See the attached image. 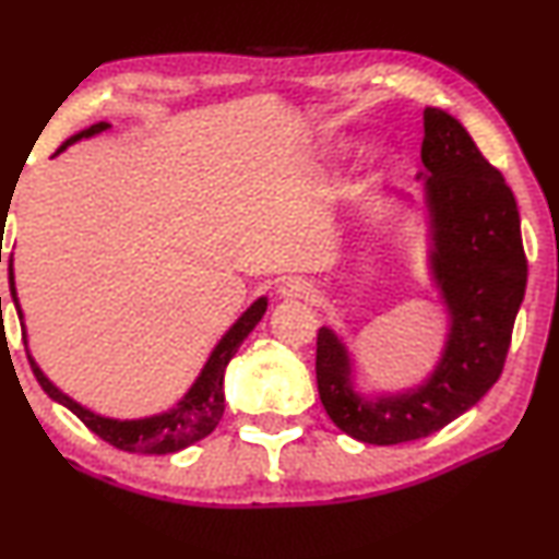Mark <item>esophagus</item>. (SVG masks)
<instances>
[{
    "label": "esophagus",
    "mask_w": 559,
    "mask_h": 559,
    "mask_svg": "<svg viewBox=\"0 0 559 559\" xmlns=\"http://www.w3.org/2000/svg\"><path fill=\"white\" fill-rule=\"evenodd\" d=\"M278 294L283 298H304V301H311V298L317 296V286L304 276H288L281 281Z\"/></svg>",
    "instance_id": "1"
}]
</instances>
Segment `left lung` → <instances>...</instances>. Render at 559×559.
<instances>
[{
  "instance_id": "1",
  "label": "left lung",
  "mask_w": 559,
  "mask_h": 559,
  "mask_svg": "<svg viewBox=\"0 0 559 559\" xmlns=\"http://www.w3.org/2000/svg\"><path fill=\"white\" fill-rule=\"evenodd\" d=\"M430 273L448 309V340L433 372L415 390L361 397L352 359L329 326L317 336V384L334 426L361 443L426 438L474 407L499 380L526 288L519 210L497 167L440 108L423 111Z\"/></svg>"
}]
</instances>
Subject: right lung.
I'll return each mask as SVG.
<instances>
[{"mask_svg": "<svg viewBox=\"0 0 559 559\" xmlns=\"http://www.w3.org/2000/svg\"><path fill=\"white\" fill-rule=\"evenodd\" d=\"M106 129H108L106 121L93 123L91 129L70 136L55 154H60L62 148L75 144L78 139L96 136V133L106 131ZM10 290H12V301H14V306H17L20 324L25 326V319H22V309L17 301V288H14L12 261H10ZM265 309H269V298L261 296L258 301H253V306H250V309L242 313L238 321H235L230 329H227V334L217 342V347L212 349L210 359L204 361L198 380H194L192 388L187 390V395L179 400L171 411L159 413V415H148V418H139V420H116V418H104V415L91 413L88 407L78 405L73 397H68L66 392H60L58 388H55V384L43 374V369L37 367V361L33 359L29 352H27V359L37 377V382H40V388L47 392V395H50L55 403L66 405L70 413L78 415V418L85 423V428L93 430L98 438H104L106 443H111L129 453H154V455L177 453L187 445L198 443V440L210 436L212 430L217 428V423L225 413L223 380H225L227 361L235 357V352H238L242 340H246V336L255 329L258 321L263 319ZM22 340H25V344H27L25 332H22Z\"/></svg>", "mask_w": 559, "mask_h": 559, "instance_id": "obj_1", "label": "right lung"}]
</instances>
